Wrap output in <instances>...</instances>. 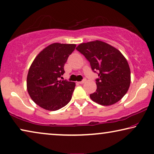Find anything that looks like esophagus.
I'll return each instance as SVG.
<instances>
[{
	"label": "esophagus",
	"instance_id": "obj_1",
	"mask_svg": "<svg viewBox=\"0 0 154 154\" xmlns=\"http://www.w3.org/2000/svg\"><path fill=\"white\" fill-rule=\"evenodd\" d=\"M86 79H84L83 80H82V82H78V83H79V84H84V83H85V82H86Z\"/></svg>",
	"mask_w": 154,
	"mask_h": 154
}]
</instances>
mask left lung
Listing matches in <instances>:
<instances>
[{
  "label": "left lung",
  "instance_id": "1",
  "mask_svg": "<svg viewBox=\"0 0 154 154\" xmlns=\"http://www.w3.org/2000/svg\"><path fill=\"white\" fill-rule=\"evenodd\" d=\"M76 49L86 57L92 70L99 77L95 79L97 90L91 94V99L103 106L120 101L127 93L131 82L130 68L123 54L101 41L81 43Z\"/></svg>",
  "mask_w": 154,
  "mask_h": 154
}]
</instances>
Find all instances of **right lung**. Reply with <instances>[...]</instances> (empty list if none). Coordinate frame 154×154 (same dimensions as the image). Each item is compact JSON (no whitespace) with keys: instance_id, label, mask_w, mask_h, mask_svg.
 <instances>
[{"instance_id":"obj_1","label":"right lung","mask_w":154,"mask_h":154,"mask_svg":"<svg viewBox=\"0 0 154 154\" xmlns=\"http://www.w3.org/2000/svg\"><path fill=\"white\" fill-rule=\"evenodd\" d=\"M75 47V44L52 43L34 59L27 74V89L32 100L40 107L57 111L70 101L75 83L59 79Z\"/></svg>"}]
</instances>
